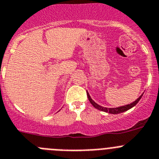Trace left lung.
I'll return each mask as SVG.
<instances>
[{"instance_id": "1", "label": "left lung", "mask_w": 159, "mask_h": 159, "mask_svg": "<svg viewBox=\"0 0 159 159\" xmlns=\"http://www.w3.org/2000/svg\"><path fill=\"white\" fill-rule=\"evenodd\" d=\"M142 96H143V94L140 96L139 97L138 99L135 100L134 102L131 103L130 104H127V105H124V106L118 107V108H104V107L101 106V105H99V104H97V103L94 102V101L91 99V97H90L89 94L87 93V97H88L89 101H90V103L92 104V105L94 107V108H96L97 109H98V110H101V111H105V112H108V113H111V114H119V113H121V112H124V111H128V109H130V108H131L132 107L135 106V104H136L139 101V100L141 99Z\"/></svg>"}]
</instances>
